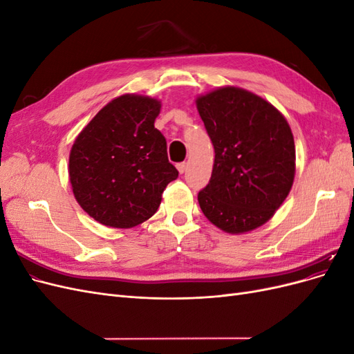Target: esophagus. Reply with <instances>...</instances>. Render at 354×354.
<instances>
[{
  "label": "esophagus",
  "instance_id": "1",
  "mask_svg": "<svg viewBox=\"0 0 354 354\" xmlns=\"http://www.w3.org/2000/svg\"><path fill=\"white\" fill-rule=\"evenodd\" d=\"M186 167H187V164H186V162H180V164H177V169H178V173H180V174H183L185 171H186Z\"/></svg>",
  "mask_w": 354,
  "mask_h": 354
}]
</instances>
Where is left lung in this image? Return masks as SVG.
<instances>
[{
    "label": "left lung",
    "instance_id": "obj_1",
    "mask_svg": "<svg viewBox=\"0 0 354 354\" xmlns=\"http://www.w3.org/2000/svg\"><path fill=\"white\" fill-rule=\"evenodd\" d=\"M196 108L216 152L209 183L198 194L203 216L227 233L263 226L294 183L288 121L272 103L238 87L199 95Z\"/></svg>",
    "mask_w": 354,
    "mask_h": 354
}]
</instances>
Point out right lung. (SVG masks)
<instances>
[{"mask_svg":"<svg viewBox=\"0 0 354 354\" xmlns=\"http://www.w3.org/2000/svg\"><path fill=\"white\" fill-rule=\"evenodd\" d=\"M160 102L124 94L99 111L75 138L69 180L75 199L95 221L130 229L158 211L178 171L155 128Z\"/></svg>","mask_w":354,"mask_h":354,"instance_id":"add662e5","label":"right lung"}]
</instances>
